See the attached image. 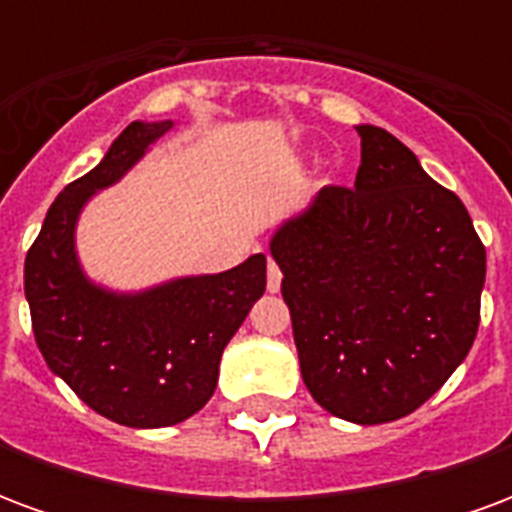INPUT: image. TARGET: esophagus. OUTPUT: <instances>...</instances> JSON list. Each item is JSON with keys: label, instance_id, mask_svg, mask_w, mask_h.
<instances>
[{"label": "esophagus", "instance_id": "34e87169", "mask_svg": "<svg viewBox=\"0 0 512 512\" xmlns=\"http://www.w3.org/2000/svg\"><path fill=\"white\" fill-rule=\"evenodd\" d=\"M266 285H268V290H271V293H277V290L282 288V271H279V266L274 263V260H268Z\"/></svg>", "mask_w": 512, "mask_h": 512}]
</instances>
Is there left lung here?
<instances>
[{"label":"left lung","instance_id":"left-lung-1","mask_svg":"<svg viewBox=\"0 0 512 512\" xmlns=\"http://www.w3.org/2000/svg\"><path fill=\"white\" fill-rule=\"evenodd\" d=\"M356 131L354 186H323L310 211L279 227L271 255L315 403L381 425L417 411L469 354L485 246L458 194L400 139Z\"/></svg>","mask_w":512,"mask_h":512}]
</instances>
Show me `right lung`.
I'll list each match as a JSON object with an SVG mask.
<instances>
[{
	"mask_svg": "<svg viewBox=\"0 0 512 512\" xmlns=\"http://www.w3.org/2000/svg\"><path fill=\"white\" fill-rule=\"evenodd\" d=\"M172 123H131L104 161L65 186L24 263L32 332L46 365L101 417L167 428L197 414L216 389L224 345L266 290V255L213 277L115 296L84 279L73 227L95 189L112 186Z\"/></svg>",
	"mask_w": 512,
	"mask_h": 512,
	"instance_id": "obj_1",
	"label": "right lung"
}]
</instances>
